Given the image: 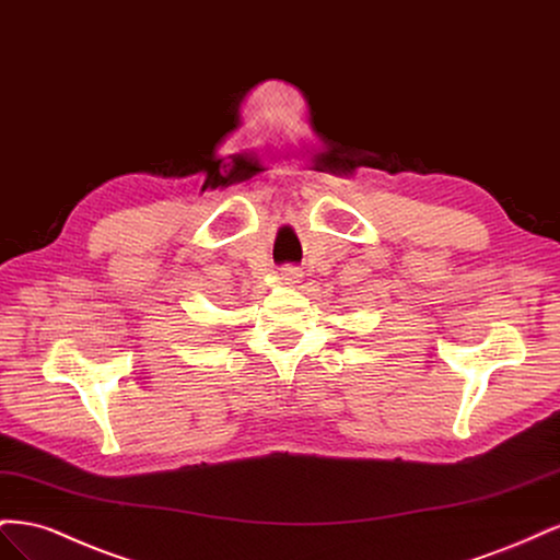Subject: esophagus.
<instances>
[{"instance_id":"34e87169","label":"esophagus","mask_w":560,"mask_h":560,"mask_svg":"<svg viewBox=\"0 0 560 560\" xmlns=\"http://www.w3.org/2000/svg\"><path fill=\"white\" fill-rule=\"evenodd\" d=\"M301 268H296V266H284V268H280V280L284 282V284H296V282H301Z\"/></svg>"}]
</instances>
